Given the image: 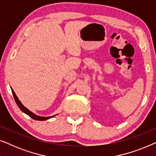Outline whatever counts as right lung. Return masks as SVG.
Segmentation results:
<instances>
[{"instance_id": "1", "label": "right lung", "mask_w": 156, "mask_h": 156, "mask_svg": "<svg viewBox=\"0 0 156 156\" xmlns=\"http://www.w3.org/2000/svg\"><path fill=\"white\" fill-rule=\"evenodd\" d=\"M12 90V94H13V97H14V99L15 101H16L17 105L18 106V107L20 108V109L23 112H24L25 114H26L27 115H28V116L30 117V118L35 119V120H37V121H44V120H48V119H50V118H52V117H54L55 116H48V117H43V116H37V115H36L34 114V113H33L32 112H30V111L27 109V108L26 107H25L23 105L22 103H21L20 100L18 99V97H17L16 93L14 92V91L12 90V89H11Z\"/></svg>"}]
</instances>
